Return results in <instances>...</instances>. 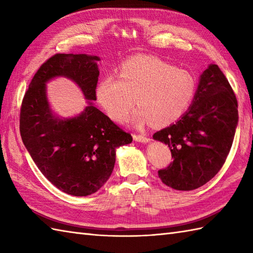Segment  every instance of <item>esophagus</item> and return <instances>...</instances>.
I'll return each instance as SVG.
<instances>
[{"mask_svg": "<svg viewBox=\"0 0 253 253\" xmlns=\"http://www.w3.org/2000/svg\"><path fill=\"white\" fill-rule=\"evenodd\" d=\"M133 140L138 141V142H143V143H147L150 141V139L144 136V135H133Z\"/></svg>", "mask_w": 253, "mask_h": 253, "instance_id": "1", "label": "esophagus"}]
</instances>
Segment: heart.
I'll return each instance as SVG.
<instances>
[{"label": "heart", "instance_id": "1", "mask_svg": "<svg viewBox=\"0 0 253 253\" xmlns=\"http://www.w3.org/2000/svg\"><path fill=\"white\" fill-rule=\"evenodd\" d=\"M197 91L193 75L158 57L138 55L124 62L118 78L107 76L96 87V98L112 120L121 122L136 103L130 116L135 125L166 126L189 109Z\"/></svg>", "mask_w": 253, "mask_h": 253}]
</instances>
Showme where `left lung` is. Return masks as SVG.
<instances>
[{
	"mask_svg": "<svg viewBox=\"0 0 253 253\" xmlns=\"http://www.w3.org/2000/svg\"><path fill=\"white\" fill-rule=\"evenodd\" d=\"M238 103L223 72L211 64L199 80L195 99L173 125L157 131L154 140L170 149L171 162L159 170L163 184L176 190H193L222 169L238 125Z\"/></svg>",
	"mask_w": 253,
	"mask_h": 253,
	"instance_id": "left-lung-1",
	"label": "left lung"
}]
</instances>
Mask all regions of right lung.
I'll return each instance as SVG.
<instances>
[{
    "label": "right lung",
    "mask_w": 253,
    "mask_h": 253,
    "mask_svg": "<svg viewBox=\"0 0 253 253\" xmlns=\"http://www.w3.org/2000/svg\"><path fill=\"white\" fill-rule=\"evenodd\" d=\"M98 61L88 54L53 55L35 74L20 107V136L38 169L58 189L76 197L92 195L105 184L116 149L130 143L132 137L91 102L75 117L54 115L45 84L55 77L69 78L85 100L95 101Z\"/></svg>",
    "instance_id": "obj_1"
}]
</instances>
